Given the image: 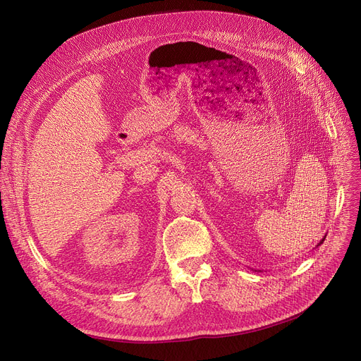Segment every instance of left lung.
Returning a JSON list of instances; mask_svg holds the SVG:
<instances>
[{
	"label": "left lung",
	"mask_w": 361,
	"mask_h": 361,
	"mask_svg": "<svg viewBox=\"0 0 361 361\" xmlns=\"http://www.w3.org/2000/svg\"><path fill=\"white\" fill-rule=\"evenodd\" d=\"M324 241H325V237H324V238H322V240H320V243H319V244H317V245H320V244H322V243H324Z\"/></svg>",
	"instance_id": "obj_1"
}]
</instances>
